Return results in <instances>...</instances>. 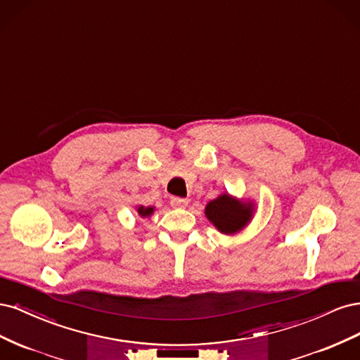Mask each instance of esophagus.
I'll return each instance as SVG.
<instances>
[{"mask_svg": "<svg viewBox=\"0 0 360 360\" xmlns=\"http://www.w3.org/2000/svg\"><path fill=\"white\" fill-rule=\"evenodd\" d=\"M188 202H189V200H186V198H180V197H172L171 198V205L179 207V209H181V207H186Z\"/></svg>", "mask_w": 360, "mask_h": 360, "instance_id": "obj_1", "label": "esophagus"}]
</instances>
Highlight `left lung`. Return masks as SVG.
Returning <instances> with one entry per match:
<instances>
[{
    "mask_svg": "<svg viewBox=\"0 0 360 360\" xmlns=\"http://www.w3.org/2000/svg\"><path fill=\"white\" fill-rule=\"evenodd\" d=\"M205 216L224 234H236L249 224L254 204L222 193L205 205Z\"/></svg>",
    "mask_w": 360,
    "mask_h": 360,
    "instance_id": "left-lung-1",
    "label": "left lung"
}]
</instances>
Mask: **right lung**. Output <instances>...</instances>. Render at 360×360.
Returning a JSON list of instances; mask_svg holds the SVG:
<instances>
[{"instance_id":"right-lung-1","label":"right lung","mask_w":360,"mask_h":360,"mask_svg":"<svg viewBox=\"0 0 360 360\" xmlns=\"http://www.w3.org/2000/svg\"><path fill=\"white\" fill-rule=\"evenodd\" d=\"M153 212H155V207H144V205L138 207V213H139V216H143V217L151 216V214H153Z\"/></svg>"}]
</instances>
